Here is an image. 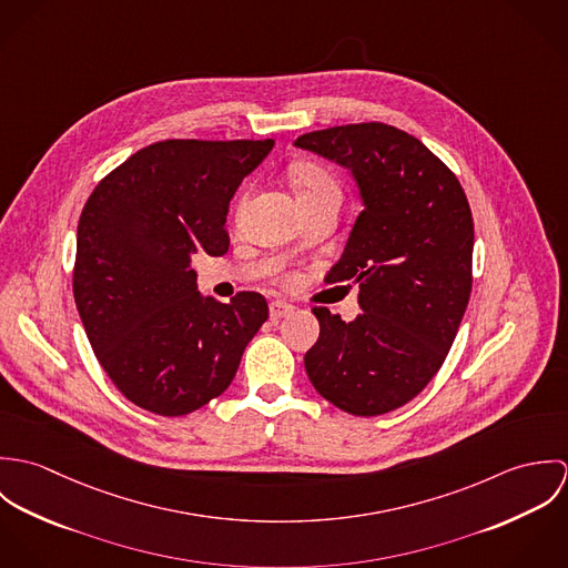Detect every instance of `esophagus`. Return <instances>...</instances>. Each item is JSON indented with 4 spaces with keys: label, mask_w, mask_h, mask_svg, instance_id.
Masks as SVG:
<instances>
[{
    "label": "esophagus",
    "mask_w": 568,
    "mask_h": 568,
    "mask_svg": "<svg viewBox=\"0 0 568 568\" xmlns=\"http://www.w3.org/2000/svg\"><path fill=\"white\" fill-rule=\"evenodd\" d=\"M271 320H282V317H288L293 311H295V306L293 304H286V302H282V300H275V302H271Z\"/></svg>",
    "instance_id": "obj_1"
}]
</instances>
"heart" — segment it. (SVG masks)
Returning <instances> with one entry per match:
<instances>
[{
	"mask_svg": "<svg viewBox=\"0 0 568 568\" xmlns=\"http://www.w3.org/2000/svg\"><path fill=\"white\" fill-rule=\"evenodd\" d=\"M293 183H295L300 199H311V196H320L327 192L338 194V185H336L334 176L317 163L297 165L293 170Z\"/></svg>",
	"mask_w": 568,
	"mask_h": 568,
	"instance_id": "b5f03b06",
	"label": "heart"
}]
</instances>
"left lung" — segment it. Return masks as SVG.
<instances>
[{"label":"left lung","instance_id":"1","mask_svg":"<svg viewBox=\"0 0 568 568\" xmlns=\"http://www.w3.org/2000/svg\"><path fill=\"white\" fill-rule=\"evenodd\" d=\"M352 170L363 199L325 284H358L363 313L315 306L320 338L304 363L313 387L372 417L413 400L439 372L473 291V212L455 172L417 138L363 122L295 140Z\"/></svg>","mask_w":568,"mask_h":568}]
</instances>
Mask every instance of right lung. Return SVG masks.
<instances>
[{"mask_svg": "<svg viewBox=\"0 0 568 568\" xmlns=\"http://www.w3.org/2000/svg\"><path fill=\"white\" fill-rule=\"evenodd\" d=\"M273 140H165L111 170L82 207L74 300L93 354L133 405L179 417L234 381L268 317L260 293L201 297L192 257L230 248L225 221Z\"/></svg>", "mask_w": 568, "mask_h": 568, "instance_id": "obj_1", "label": "right lung"}]
</instances>
